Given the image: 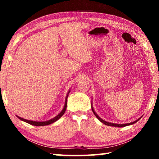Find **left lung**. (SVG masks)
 Segmentation results:
<instances>
[{
    "instance_id": "obj_1",
    "label": "left lung",
    "mask_w": 159,
    "mask_h": 159,
    "mask_svg": "<svg viewBox=\"0 0 159 159\" xmlns=\"http://www.w3.org/2000/svg\"><path fill=\"white\" fill-rule=\"evenodd\" d=\"M92 110H93V114L95 115V116L98 118V119L100 120V121L102 123H104V124H105V125H109V126H114V127H119V128H121V127H125V126H127V125H132V124H134V123H135L137 121H138V120L140 119V118H139V119H138V120H134V122H132V123H125V124H116V123H109V122H107V121H105V120H102L101 118H99V116H98V115L96 114V113L95 112V111H94V109H93V107H92Z\"/></svg>"
}]
</instances>
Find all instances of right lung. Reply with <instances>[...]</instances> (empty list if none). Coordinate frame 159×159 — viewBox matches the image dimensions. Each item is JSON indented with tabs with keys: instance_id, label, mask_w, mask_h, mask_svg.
Segmentation results:
<instances>
[{
	"instance_id": "add662e5",
	"label": "right lung",
	"mask_w": 159,
	"mask_h": 159,
	"mask_svg": "<svg viewBox=\"0 0 159 159\" xmlns=\"http://www.w3.org/2000/svg\"><path fill=\"white\" fill-rule=\"evenodd\" d=\"M67 98H68V95L66 96V100H65V104H64V107L62 109V111H61L60 114H59L57 116H55V118H52V119H50L49 120H47V121H43V122H39V121H33V120H26L25 119V118H22L21 117H18L19 119H20L21 120H23V121H25L27 123H29V124L31 125H36V126H43V125H49L51 124V123H52L54 122H55L56 120H57L59 118H61L62 116V115L64 114V112L66 111V104H67Z\"/></svg>"
}]
</instances>
